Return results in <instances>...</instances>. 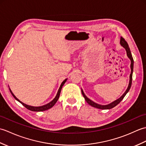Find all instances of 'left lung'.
Here are the masks:
<instances>
[{
    "instance_id": "obj_1",
    "label": "left lung",
    "mask_w": 146,
    "mask_h": 146,
    "mask_svg": "<svg viewBox=\"0 0 146 146\" xmlns=\"http://www.w3.org/2000/svg\"><path fill=\"white\" fill-rule=\"evenodd\" d=\"M120 44L122 45L123 48L125 49L126 52H127V56L129 58L130 60H131V75H130V81H129V84L128 86V88L127 89V90L125 91V92L122 95V97L120 98H119V99H117L115 101L113 102L112 103H111L108 105H99L95 103L93 101H92L91 100H90L88 98L86 97V96L85 95L84 92H83V90H82V95L83 96V97L85 98V100L86 101V102L89 104L91 106L94 107L95 108H99V109H103V110H105V109H110V108H112L114 107H115L117 105L119 104L120 102L123 100V98H124V97L125 96V95L127 94V92L129 91L130 88L131 87V85H132V73H133V68H134V60H133V58H132V56L131 54V50H130V48L129 47V45L127 44V42H126L125 40L124 39V38H123L122 37H121L120 38Z\"/></svg>"
}]
</instances>
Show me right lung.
Segmentation results:
<instances>
[{"instance_id":"add662e5","label":"right lung","mask_w":146,"mask_h":146,"mask_svg":"<svg viewBox=\"0 0 146 146\" xmlns=\"http://www.w3.org/2000/svg\"><path fill=\"white\" fill-rule=\"evenodd\" d=\"M66 80L67 79H65L64 81L62 82V83H61V86H60V88H59V90H58V94H57V95H56V97L53 99V100H52L51 102H49V103H48V104H46V105H43V106H41V107H33V106H30V105H26V104H24V103H23V102H21L19 100V99H17L16 97H15V96L12 94V92H11V90H10V92H11V94L13 95V97H14V98L15 99V100H17L18 102H19L20 103L23 105V106H24L27 109H28V110H31V111H44V110H48V109H49V108H51V107H52L54 105V104L56 103V102L58 101V98H59V97H60V93H61V88H62V87H63V85L65 83V82H66Z\"/></svg>"}]
</instances>
